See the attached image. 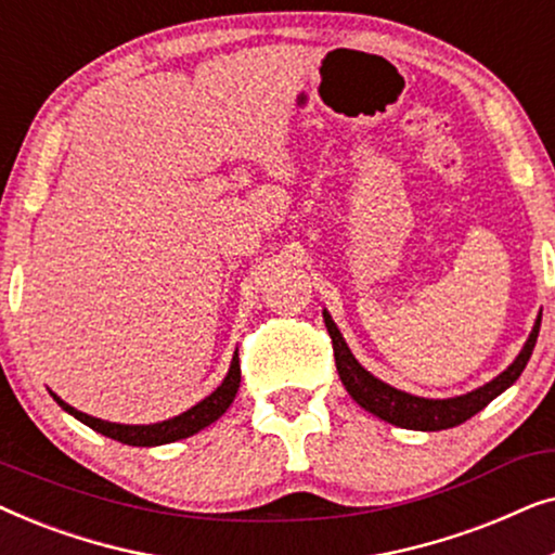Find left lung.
Listing matches in <instances>:
<instances>
[{
	"mask_svg": "<svg viewBox=\"0 0 555 555\" xmlns=\"http://www.w3.org/2000/svg\"><path fill=\"white\" fill-rule=\"evenodd\" d=\"M323 321L333 340V356H336L338 376L340 382H344L346 391L353 397L356 404H361L366 412L378 416V420L397 424V427L420 429V431H439V429L457 427V424L467 422L469 416H475L480 409L488 406L492 399L500 397L507 386L518 382V376L522 374V369H526L530 353H533L535 348L538 331H541V315H538L533 331H530V336L526 340V346H522V351L518 353V359H515L503 374L492 378L490 384H485L480 389L469 393H462V397L424 399V397H414V393L393 389V386L384 384L382 378L369 374V371L353 359L351 348L346 346V340L340 336L338 325L333 323L328 310H323Z\"/></svg>",
	"mask_w": 555,
	"mask_h": 555,
	"instance_id": "8db88e82",
	"label": "left lung"
}]
</instances>
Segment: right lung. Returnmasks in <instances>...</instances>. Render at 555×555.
Instances as JSON below:
<instances>
[{"label":"right lung","instance_id":"add662e5","mask_svg":"<svg viewBox=\"0 0 555 555\" xmlns=\"http://www.w3.org/2000/svg\"><path fill=\"white\" fill-rule=\"evenodd\" d=\"M240 353L234 351L232 356V363H230V371H227L224 382L217 386L215 391L209 393L207 399H202L199 404H194L192 409H186L184 414L179 416H171V420L166 422H156V424H116V422H103V420H95V416L90 414H82L78 409L65 404L63 399L57 397V393H52V399L57 401L60 406L65 409L67 414H73L75 420H80L82 424H88L90 429L101 431V435L116 439V442H124V444H131V447H156V444H169V442H177V439H186L196 435V431L209 427L211 422H217L219 416H222L230 404L237 397V389H240Z\"/></svg>","mask_w":555,"mask_h":555}]
</instances>
